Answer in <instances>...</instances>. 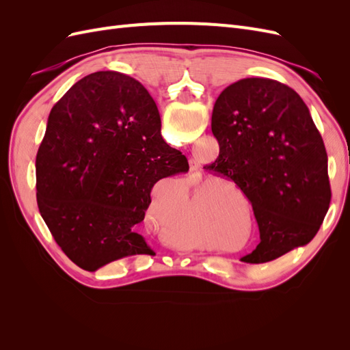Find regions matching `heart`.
Segmentation results:
<instances>
[{"mask_svg": "<svg viewBox=\"0 0 350 350\" xmlns=\"http://www.w3.org/2000/svg\"><path fill=\"white\" fill-rule=\"evenodd\" d=\"M235 188H238V187H235ZM238 193H241V191H239V188H238Z\"/></svg>", "mask_w": 350, "mask_h": 350, "instance_id": "1", "label": "heart"}]
</instances>
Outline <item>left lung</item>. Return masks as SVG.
<instances>
[{"label":"left lung","mask_w":350,"mask_h":350,"mask_svg":"<svg viewBox=\"0 0 350 350\" xmlns=\"http://www.w3.org/2000/svg\"><path fill=\"white\" fill-rule=\"evenodd\" d=\"M219 157L204 169L247 196L260 243L241 260L267 262L308 243L330 206L327 152L299 94L270 79H242L219 94L211 115Z\"/></svg>","instance_id":"8db88e82"}]
</instances>
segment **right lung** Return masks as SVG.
I'll return each mask as SVG.
<instances>
[{
	"instance_id": "1",
	"label": "right lung",
	"mask_w": 350,
	"mask_h": 350,
	"mask_svg": "<svg viewBox=\"0 0 350 350\" xmlns=\"http://www.w3.org/2000/svg\"><path fill=\"white\" fill-rule=\"evenodd\" d=\"M188 169L163 140L143 84L116 71L92 72L51 109L36 156L38 207L66 256L96 271L152 256L139 234L152 188Z\"/></svg>"
}]
</instances>
